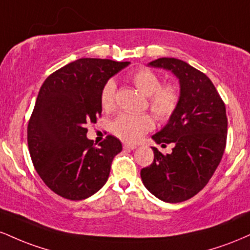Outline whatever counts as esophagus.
<instances>
[{
    "mask_svg": "<svg viewBox=\"0 0 250 250\" xmlns=\"http://www.w3.org/2000/svg\"><path fill=\"white\" fill-rule=\"evenodd\" d=\"M136 148H137L136 145H131V143H123V149H131V150H134V149Z\"/></svg>",
    "mask_w": 250,
    "mask_h": 250,
    "instance_id": "34e87169",
    "label": "esophagus"
}]
</instances>
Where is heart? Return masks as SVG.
Instances as JSON below:
<instances>
[{
    "instance_id": "heart-1",
    "label": "heart",
    "mask_w": 250,
    "mask_h": 250,
    "mask_svg": "<svg viewBox=\"0 0 250 250\" xmlns=\"http://www.w3.org/2000/svg\"><path fill=\"white\" fill-rule=\"evenodd\" d=\"M130 81L140 93L148 96V105L151 113L160 121H167L176 110L180 102V93L173 84L161 85L157 74L147 68H140L130 75ZM115 82L108 81L101 90V105L104 110L114 108ZM154 127V121L148 114H127L117 115L110 123L111 133L123 141H137L143 134Z\"/></svg>"
}]
</instances>
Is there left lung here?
<instances>
[{
  "label": "left lung",
  "instance_id": "1",
  "mask_svg": "<svg viewBox=\"0 0 250 250\" xmlns=\"http://www.w3.org/2000/svg\"><path fill=\"white\" fill-rule=\"evenodd\" d=\"M176 76L180 102L161 130L151 136L157 145L174 143L163 155L157 148L154 161L141 170L145 187L157 199L179 203L205 188L222 159L227 140L225 103L207 75L187 62L161 57L148 63Z\"/></svg>",
  "mask_w": 250,
  "mask_h": 250
}]
</instances>
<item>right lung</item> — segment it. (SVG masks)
Segmentation results:
<instances>
[{
  "label": "right lung",
  "mask_w": 250,
  "mask_h": 250,
  "mask_svg": "<svg viewBox=\"0 0 250 250\" xmlns=\"http://www.w3.org/2000/svg\"><path fill=\"white\" fill-rule=\"evenodd\" d=\"M129 64L80 59L43 82L28 125V147L37 174L60 196L84 200L107 182L122 143L109 135L95 147L85 125L101 115L103 85Z\"/></svg>",
  "instance_id": "1"
}]
</instances>
